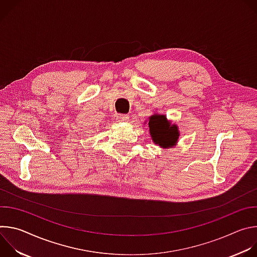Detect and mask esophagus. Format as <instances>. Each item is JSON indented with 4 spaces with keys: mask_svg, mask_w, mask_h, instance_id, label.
I'll return each instance as SVG.
<instances>
[{
    "mask_svg": "<svg viewBox=\"0 0 257 257\" xmlns=\"http://www.w3.org/2000/svg\"><path fill=\"white\" fill-rule=\"evenodd\" d=\"M118 122H128L129 121V117L127 115H119L117 117Z\"/></svg>",
    "mask_w": 257,
    "mask_h": 257,
    "instance_id": "esophagus-1",
    "label": "esophagus"
}]
</instances>
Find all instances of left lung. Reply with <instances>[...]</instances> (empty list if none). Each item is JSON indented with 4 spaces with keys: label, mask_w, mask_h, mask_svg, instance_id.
<instances>
[{
    "label": "left lung",
    "mask_w": 257,
    "mask_h": 257,
    "mask_svg": "<svg viewBox=\"0 0 257 257\" xmlns=\"http://www.w3.org/2000/svg\"><path fill=\"white\" fill-rule=\"evenodd\" d=\"M152 140L162 149H171L177 145L180 131L176 124H172L163 114H155L149 119Z\"/></svg>",
    "instance_id": "obj_1"
}]
</instances>
